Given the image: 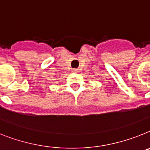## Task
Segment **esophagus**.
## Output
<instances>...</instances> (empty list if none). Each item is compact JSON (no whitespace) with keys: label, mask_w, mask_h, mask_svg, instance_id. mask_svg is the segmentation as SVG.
I'll list each match as a JSON object with an SVG mask.
<instances>
[{"label":"esophagus","mask_w":150,"mask_h":150,"mask_svg":"<svg viewBox=\"0 0 150 150\" xmlns=\"http://www.w3.org/2000/svg\"><path fill=\"white\" fill-rule=\"evenodd\" d=\"M72 71L73 72H77L78 69H72Z\"/></svg>","instance_id":"1"}]
</instances>
